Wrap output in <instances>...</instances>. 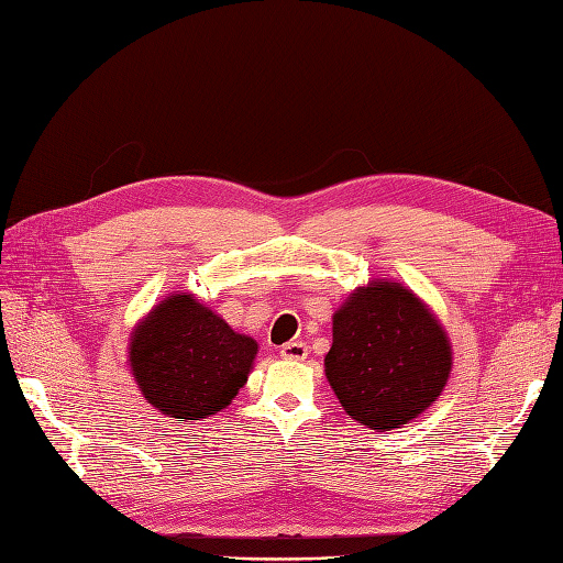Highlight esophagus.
Returning <instances> with one entry per match:
<instances>
[{
    "mask_svg": "<svg viewBox=\"0 0 563 563\" xmlns=\"http://www.w3.org/2000/svg\"><path fill=\"white\" fill-rule=\"evenodd\" d=\"M279 355H282L284 360H296V362H300V360L308 357V345L302 343V341H288V343L282 345Z\"/></svg>",
    "mask_w": 563,
    "mask_h": 563,
    "instance_id": "1",
    "label": "esophagus"
}]
</instances>
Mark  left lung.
Segmentation results:
<instances>
[{
  "label": "left lung",
  "instance_id": "left-lung-1",
  "mask_svg": "<svg viewBox=\"0 0 563 563\" xmlns=\"http://www.w3.org/2000/svg\"><path fill=\"white\" fill-rule=\"evenodd\" d=\"M452 345L443 324L398 282L357 286L333 312L324 372L341 407L376 431L400 429L443 393Z\"/></svg>",
  "mask_w": 563,
  "mask_h": 563
}]
</instances>
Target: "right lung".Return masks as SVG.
Segmentation results:
<instances>
[{
  "instance_id": "1",
  "label": "right lung",
  "mask_w": 563,
  "mask_h": 563,
  "mask_svg": "<svg viewBox=\"0 0 563 563\" xmlns=\"http://www.w3.org/2000/svg\"><path fill=\"white\" fill-rule=\"evenodd\" d=\"M257 343L191 294H170L134 327L130 369L161 415L206 419L244 388Z\"/></svg>"
}]
</instances>
